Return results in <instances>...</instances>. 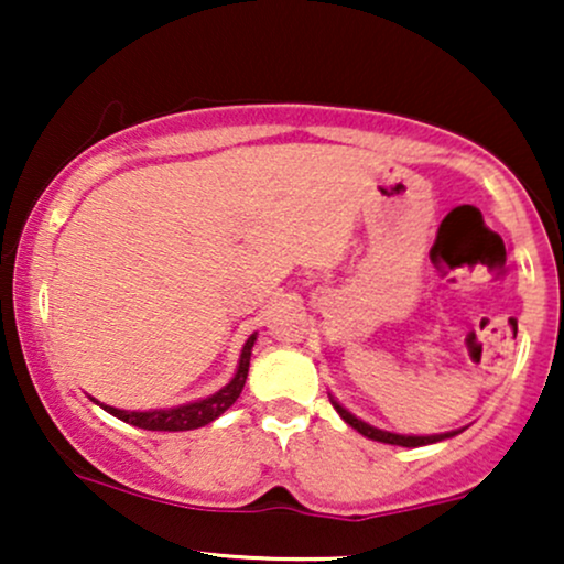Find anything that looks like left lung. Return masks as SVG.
<instances>
[{
    "label": "left lung",
    "mask_w": 564,
    "mask_h": 564,
    "mask_svg": "<svg viewBox=\"0 0 564 564\" xmlns=\"http://www.w3.org/2000/svg\"><path fill=\"white\" fill-rule=\"evenodd\" d=\"M332 405L336 408V413H339L345 422L352 426V430H358L360 435H366L368 440H379V443H390V445H403V448H419V445H430V443H437V440H445V437H453L458 435V432H445V435H426V437H416V435H394V432H384V430H377V426L360 422V419H355L352 413L345 411L336 400L332 398Z\"/></svg>",
    "instance_id": "left-lung-1"
}]
</instances>
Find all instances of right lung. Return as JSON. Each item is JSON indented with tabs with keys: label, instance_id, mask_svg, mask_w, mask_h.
Instances as JSON below:
<instances>
[{
	"label": "right lung",
	"instance_id": "right-lung-1",
	"mask_svg": "<svg viewBox=\"0 0 564 564\" xmlns=\"http://www.w3.org/2000/svg\"><path fill=\"white\" fill-rule=\"evenodd\" d=\"M254 339L257 334H251L249 339H246V345L241 349V364H238V371L230 384L212 394V398L198 400V403L170 408V411H121V408H111V405H102V408H106L108 413H113L116 419H121V422L140 426V430H151V432L198 430V426L215 422L217 416H223V413L238 400V394H241L246 384V377H249V360H251Z\"/></svg>",
	"mask_w": 564,
	"mask_h": 564
}]
</instances>
